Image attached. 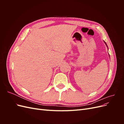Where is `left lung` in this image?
<instances>
[{
  "label": "left lung",
  "instance_id": "left-lung-1",
  "mask_svg": "<svg viewBox=\"0 0 124 124\" xmlns=\"http://www.w3.org/2000/svg\"><path fill=\"white\" fill-rule=\"evenodd\" d=\"M105 43H106V44L107 45V44H106V42H105Z\"/></svg>",
  "mask_w": 124,
  "mask_h": 124
}]
</instances>
